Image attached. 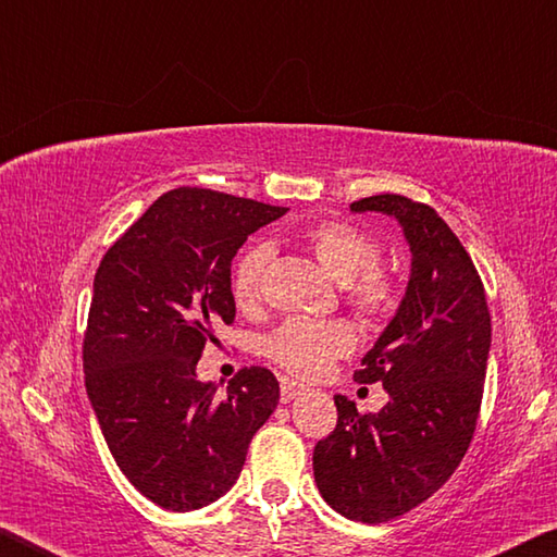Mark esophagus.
Masks as SVG:
<instances>
[{"label": "esophagus", "mask_w": 557, "mask_h": 557, "mask_svg": "<svg viewBox=\"0 0 557 557\" xmlns=\"http://www.w3.org/2000/svg\"><path fill=\"white\" fill-rule=\"evenodd\" d=\"M305 391H307L305 385L297 383V381H289V379H282V381H280V400H282V403L295 400L297 395H301Z\"/></svg>", "instance_id": "esophagus-1"}]
</instances>
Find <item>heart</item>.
<instances>
[{
  "instance_id": "heart-1",
  "label": "heart",
  "mask_w": 557,
  "mask_h": 557,
  "mask_svg": "<svg viewBox=\"0 0 557 557\" xmlns=\"http://www.w3.org/2000/svg\"><path fill=\"white\" fill-rule=\"evenodd\" d=\"M301 243L329 275L344 282V297L358 314L383 322L400 305V287L381 265V245L371 233L344 221H317ZM272 260L268 243H250L231 268V295L245 312L260 307L265 272ZM358 344L356 326L346 319L292 317L262 342V354L297 379H319Z\"/></svg>"
}]
</instances>
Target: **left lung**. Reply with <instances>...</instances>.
Wrapping results in <instances>:
<instances>
[{
    "label": "left lung",
    "instance_id": "obj_1",
    "mask_svg": "<svg viewBox=\"0 0 557 557\" xmlns=\"http://www.w3.org/2000/svg\"><path fill=\"white\" fill-rule=\"evenodd\" d=\"M351 211L400 221L410 243L408 292L354 373L383 383L381 412H358L334 395L336 428L314 447L324 502L361 523H385L425 502L455 474L482 410L492 314L469 252L432 206L379 194Z\"/></svg>",
    "mask_w": 557,
    "mask_h": 557
}]
</instances>
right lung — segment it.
<instances>
[{"instance_id": "1", "label": "right lung", "mask_w": 557, "mask_h": 557, "mask_svg": "<svg viewBox=\"0 0 557 557\" xmlns=\"http://www.w3.org/2000/svg\"><path fill=\"white\" fill-rule=\"evenodd\" d=\"M211 188L159 196L102 256L92 282L83 369L102 437L129 484L166 511L209 506L235 484L280 383L240 369L225 393L196 379L215 329L233 324L231 262L285 215Z\"/></svg>"}]
</instances>
